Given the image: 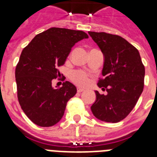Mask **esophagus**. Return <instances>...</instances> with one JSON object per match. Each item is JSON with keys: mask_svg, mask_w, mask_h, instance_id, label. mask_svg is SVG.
<instances>
[{"mask_svg": "<svg viewBox=\"0 0 157 157\" xmlns=\"http://www.w3.org/2000/svg\"><path fill=\"white\" fill-rule=\"evenodd\" d=\"M76 90H77V92H78V93H81V92L84 91V89L80 88V87H77V88H76Z\"/></svg>", "mask_w": 157, "mask_h": 157, "instance_id": "34e87169", "label": "esophagus"}]
</instances>
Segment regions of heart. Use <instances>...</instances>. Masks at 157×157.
<instances>
[{
    "label": "heart",
    "mask_w": 157,
    "mask_h": 157,
    "mask_svg": "<svg viewBox=\"0 0 157 157\" xmlns=\"http://www.w3.org/2000/svg\"><path fill=\"white\" fill-rule=\"evenodd\" d=\"M70 78L74 83L80 86H85L89 83L90 79H89V75L86 71L82 70H76L72 71L70 76Z\"/></svg>",
    "instance_id": "heart-1"
}]
</instances>
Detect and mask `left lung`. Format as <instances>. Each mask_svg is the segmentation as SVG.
Here are the masks:
<instances>
[{
  "mask_svg": "<svg viewBox=\"0 0 157 157\" xmlns=\"http://www.w3.org/2000/svg\"><path fill=\"white\" fill-rule=\"evenodd\" d=\"M104 55L103 78L98 86L106 95L95 91L91 111L102 121L117 123L124 119L136 105L144 90L145 67L139 50L125 39L106 33L89 32Z\"/></svg>",
  "mask_w": 157,
  "mask_h": 157,
  "instance_id": "obj_1",
  "label": "left lung"
}]
</instances>
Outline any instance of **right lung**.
<instances>
[{"mask_svg":"<svg viewBox=\"0 0 157 157\" xmlns=\"http://www.w3.org/2000/svg\"><path fill=\"white\" fill-rule=\"evenodd\" d=\"M88 37L83 31L51 28L36 36L23 50L15 68L17 96L34 124L50 127L62 119L76 88L65 81L61 88L54 89L52 81L60 76L58 67L65 63L72 46Z\"/></svg>","mask_w":157,"mask_h":157,"instance_id":"add662e5","label":"right lung"}]
</instances>
